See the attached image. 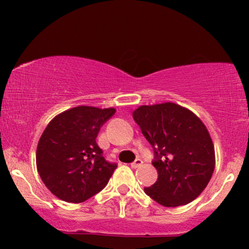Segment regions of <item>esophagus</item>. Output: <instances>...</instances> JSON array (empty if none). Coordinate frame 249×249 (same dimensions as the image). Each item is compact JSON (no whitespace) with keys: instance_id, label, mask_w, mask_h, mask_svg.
<instances>
[{"instance_id":"34e87169","label":"esophagus","mask_w":249,"mask_h":249,"mask_svg":"<svg viewBox=\"0 0 249 249\" xmlns=\"http://www.w3.org/2000/svg\"><path fill=\"white\" fill-rule=\"evenodd\" d=\"M142 164V159H136V160H134V161L132 162V164H131V167H132V168H137V167L141 166Z\"/></svg>"}]
</instances>
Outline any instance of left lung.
Segmentation results:
<instances>
[{
  "instance_id": "obj_1",
  "label": "left lung",
  "mask_w": 249,
  "mask_h": 249,
  "mask_svg": "<svg viewBox=\"0 0 249 249\" xmlns=\"http://www.w3.org/2000/svg\"><path fill=\"white\" fill-rule=\"evenodd\" d=\"M133 119L154 151L158 179L144 191L165 207L186 205L198 198L215 166L214 145L204 123L176 103L142 105Z\"/></svg>"
}]
</instances>
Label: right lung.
Here are the masks:
<instances>
[{
  "label": "right lung",
  "mask_w": 249,
  "mask_h": 249,
  "mask_svg": "<svg viewBox=\"0 0 249 249\" xmlns=\"http://www.w3.org/2000/svg\"><path fill=\"white\" fill-rule=\"evenodd\" d=\"M116 108L77 107L57 115L43 131L36 165L45 186L67 202H83L107 186L117 168L103 157L96 138Z\"/></svg>",
  "instance_id": "right-lung-1"
}]
</instances>
